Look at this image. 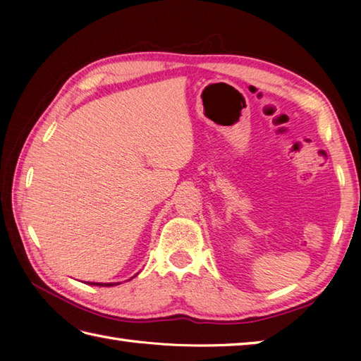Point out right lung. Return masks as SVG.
Listing matches in <instances>:
<instances>
[{
	"instance_id": "add662e5",
	"label": "right lung",
	"mask_w": 361,
	"mask_h": 361,
	"mask_svg": "<svg viewBox=\"0 0 361 361\" xmlns=\"http://www.w3.org/2000/svg\"><path fill=\"white\" fill-rule=\"evenodd\" d=\"M119 283V282H118ZM118 283H101V282H91V286H102V287H110V286H118Z\"/></svg>"
}]
</instances>
